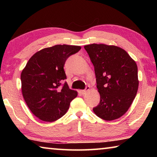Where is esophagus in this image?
Segmentation results:
<instances>
[{
    "label": "esophagus",
    "mask_w": 157,
    "mask_h": 157,
    "mask_svg": "<svg viewBox=\"0 0 157 157\" xmlns=\"http://www.w3.org/2000/svg\"><path fill=\"white\" fill-rule=\"evenodd\" d=\"M89 89H90V87H89V86H87L86 87V89H85V90H80V91H79V92L81 93V94L84 95V94H86V93L87 91H88Z\"/></svg>",
    "instance_id": "34e87169"
}]
</instances>
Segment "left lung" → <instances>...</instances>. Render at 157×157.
Here are the masks:
<instances>
[{
  "instance_id": "obj_1",
  "label": "left lung",
  "mask_w": 157,
  "mask_h": 157,
  "mask_svg": "<svg viewBox=\"0 0 157 157\" xmlns=\"http://www.w3.org/2000/svg\"><path fill=\"white\" fill-rule=\"evenodd\" d=\"M94 70L100 101L93 109L105 121L123 116L139 88L136 63L125 50L116 46L93 44L84 46Z\"/></svg>"
}]
</instances>
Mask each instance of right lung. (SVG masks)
Returning a JSON list of instances; mask_svg holds the SVG:
<instances>
[{
    "mask_svg": "<svg viewBox=\"0 0 157 157\" xmlns=\"http://www.w3.org/2000/svg\"><path fill=\"white\" fill-rule=\"evenodd\" d=\"M80 46L55 45L36 52L30 57L21 75V89L28 108L45 122H53L67 112L78 92L70 89L63 66L68 57L78 52Z\"/></svg>",
    "mask_w": 157,
    "mask_h": 157,
    "instance_id": "add662e5",
    "label": "right lung"
}]
</instances>
